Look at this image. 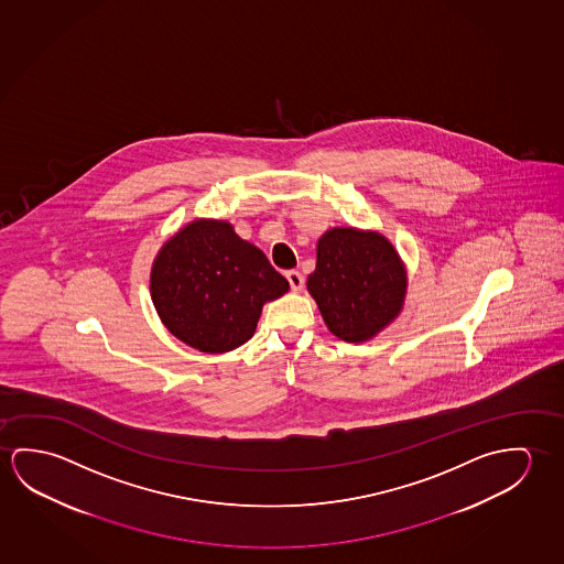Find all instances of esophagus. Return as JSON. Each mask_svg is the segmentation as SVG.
<instances>
[{
  "mask_svg": "<svg viewBox=\"0 0 564 564\" xmlns=\"http://www.w3.org/2000/svg\"><path fill=\"white\" fill-rule=\"evenodd\" d=\"M286 278L294 292L304 288V276H302V272H297V270H288Z\"/></svg>",
  "mask_w": 564,
  "mask_h": 564,
  "instance_id": "1",
  "label": "esophagus"
}]
</instances>
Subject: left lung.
<instances>
[{
    "mask_svg": "<svg viewBox=\"0 0 564 564\" xmlns=\"http://www.w3.org/2000/svg\"><path fill=\"white\" fill-rule=\"evenodd\" d=\"M307 292L335 337L365 343L402 313L408 270L382 232L333 227L317 241Z\"/></svg>",
    "mask_w": 564,
    "mask_h": 564,
    "instance_id": "1",
    "label": "left lung"
}]
</instances>
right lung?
I'll return each mask as SVG.
<instances>
[{
  "label": "right lung",
  "mask_w": 564,
  "mask_h": 564,
  "mask_svg": "<svg viewBox=\"0 0 564 564\" xmlns=\"http://www.w3.org/2000/svg\"><path fill=\"white\" fill-rule=\"evenodd\" d=\"M286 278L224 219H194L156 252L151 297L164 327L194 349L221 355L251 339L262 305Z\"/></svg>",
  "instance_id": "add662e5"
}]
</instances>
